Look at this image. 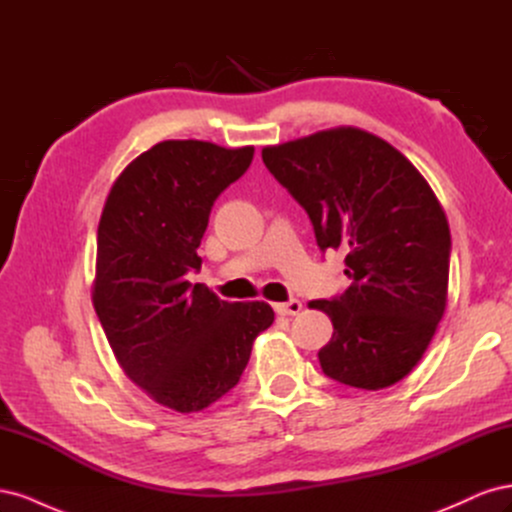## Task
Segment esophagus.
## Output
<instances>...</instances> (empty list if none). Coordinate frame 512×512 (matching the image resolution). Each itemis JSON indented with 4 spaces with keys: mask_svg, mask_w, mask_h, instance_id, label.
Returning <instances> with one entry per match:
<instances>
[{
    "mask_svg": "<svg viewBox=\"0 0 512 512\" xmlns=\"http://www.w3.org/2000/svg\"><path fill=\"white\" fill-rule=\"evenodd\" d=\"M273 309L280 316H297L301 309H303V305H301V301H297V299H290V301H286V303H275L273 305Z\"/></svg>",
    "mask_w": 512,
    "mask_h": 512,
    "instance_id": "esophagus-1",
    "label": "esophagus"
}]
</instances>
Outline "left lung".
<instances>
[{
  "label": "left lung",
  "instance_id": "obj_1",
  "mask_svg": "<svg viewBox=\"0 0 512 512\" xmlns=\"http://www.w3.org/2000/svg\"><path fill=\"white\" fill-rule=\"evenodd\" d=\"M262 162L307 211L320 250L346 254L350 288L309 303L333 322L322 371L365 391L404 380L448 294L451 230L429 183L404 153L352 126L269 145Z\"/></svg>",
  "mask_w": 512,
  "mask_h": 512
}]
</instances>
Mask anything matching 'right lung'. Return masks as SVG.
Here are the masks:
<instances>
[{"label":"right lung","instance_id":"right-lung-1","mask_svg":"<svg viewBox=\"0 0 512 512\" xmlns=\"http://www.w3.org/2000/svg\"><path fill=\"white\" fill-rule=\"evenodd\" d=\"M252 158L254 147L162 141L121 170L102 209L96 314L126 376L181 414L222 399L275 320L265 301L228 303L185 280L215 198Z\"/></svg>","mask_w":512,"mask_h":512}]
</instances>
